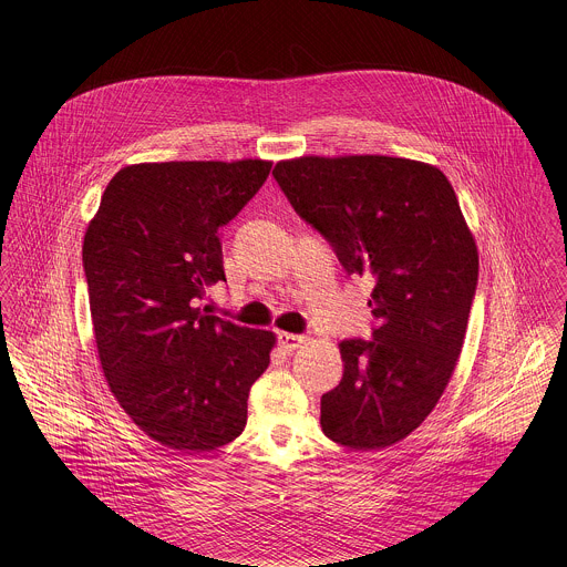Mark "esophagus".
<instances>
[{
    "label": "esophagus",
    "mask_w": 567,
    "mask_h": 567,
    "mask_svg": "<svg viewBox=\"0 0 567 567\" xmlns=\"http://www.w3.org/2000/svg\"><path fill=\"white\" fill-rule=\"evenodd\" d=\"M277 340H279V347H281L284 351H295V349H299L301 344H306L308 336H301V333H288V331H279V333H277Z\"/></svg>",
    "instance_id": "obj_1"
}]
</instances>
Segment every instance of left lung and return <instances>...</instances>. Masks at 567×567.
Wrapping results in <instances>:
<instances>
[{
  "label": "left lung",
  "mask_w": 567,
  "mask_h": 567,
  "mask_svg": "<svg viewBox=\"0 0 567 567\" xmlns=\"http://www.w3.org/2000/svg\"><path fill=\"white\" fill-rule=\"evenodd\" d=\"M275 181L331 244L349 275H369L373 340H342L344 373L321 398L331 441L382 450L441 400L463 349L478 284V248L447 176L384 155L279 162Z\"/></svg>",
  "instance_id": "left-lung-1"
}]
</instances>
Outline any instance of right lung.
<instances>
[{
	"label": "right lung",
	"instance_id": "obj_1",
	"mask_svg": "<svg viewBox=\"0 0 567 567\" xmlns=\"http://www.w3.org/2000/svg\"><path fill=\"white\" fill-rule=\"evenodd\" d=\"M270 162L135 163L106 185L82 266L100 364L153 441L200 454L238 439L275 333L196 308L227 281L218 229L257 194Z\"/></svg>",
	"mask_w": 567,
	"mask_h": 567
}]
</instances>
